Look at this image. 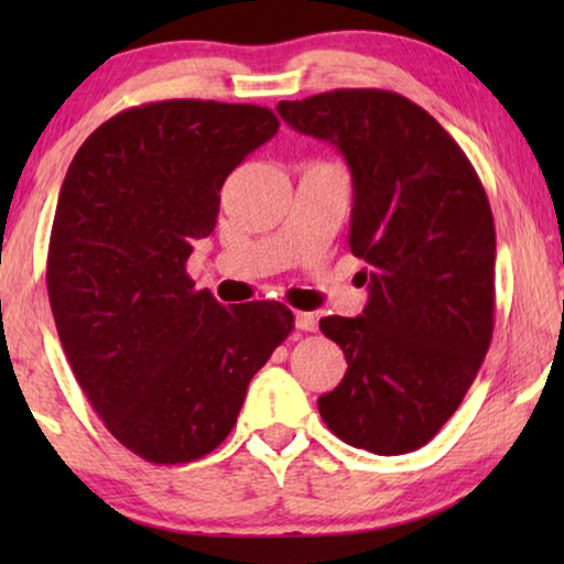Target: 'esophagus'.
I'll return each instance as SVG.
<instances>
[{
	"label": "esophagus",
	"instance_id": "obj_1",
	"mask_svg": "<svg viewBox=\"0 0 564 564\" xmlns=\"http://www.w3.org/2000/svg\"><path fill=\"white\" fill-rule=\"evenodd\" d=\"M297 330H315V315L313 313H295Z\"/></svg>",
	"mask_w": 564,
	"mask_h": 564
}]
</instances>
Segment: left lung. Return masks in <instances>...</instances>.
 <instances>
[{
	"label": "left lung",
	"mask_w": 564,
	"mask_h": 564,
	"mask_svg": "<svg viewBox=\"0 0 564 564\" xmlns=\"http://www.w3.org/2000/svg\"><path fill=\"white\" fill-rule=\"evenodd\" d=\"M276 112L334 143L351 169L349 249L365 261L359 318L328 315L346 375L318 398L341 442L382 457L421 449L475 382L496 318V226L457 141L388 89H334Z\"/></svg>",
	"instance_id": "1"
}]
</instances>
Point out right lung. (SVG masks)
<instances>
[{"mask_svg": "<svg viewBox=\"0 0 564 564\" xmlns=\"http://www.w3.org/2000/svg\"><path fill=\"white\" fill-rule=\"evenodd\" d=\"M276 128L259 105H138L82 143L61 184L45 269L61 346L107 431L153 465L220 446L295 328L282 303L223 307L187 274L223 182Z\"/></svg>", "mask_w": 564, "mask_h": 564, "instance_id": "add662e5", "label": "right lung"}]
</instances>
